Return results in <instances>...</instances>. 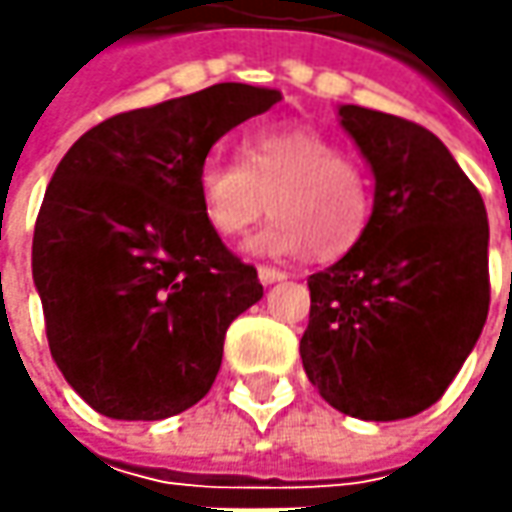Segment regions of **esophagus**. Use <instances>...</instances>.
<instances>
[{
	"label": "esophagus",
	"instance_id": "obj_1",
	"mask_svg": "<svg viewBox=\"0 0 512 512\" xmlns=\"http://www.w3.org/2000/svg\"><path fill=\"white\" fill-rule=\"evenodd\" d=\"M282 279H287V273H282V270L267 265L259 267V282H262V285H273V282H282Z\"/></svg>",
	"mask_w": 512,
	"mask_h": 512
}]
</instances>
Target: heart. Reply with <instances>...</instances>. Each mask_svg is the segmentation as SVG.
Instances as JSON below:
<instances>
[{"label":"heart","instance_id":"1","mask_svg":"<svg viewBox=\"0 0 512 512\" xmlns=\"http://www.w3.org/2000/svg\"><path fill=\"white\" fill-rule=\"evenodd\" d=\"M205 222L222 239H239L267 213L253 250L265 256L339 259L359 245L373 213L364 168L319 130L279 125L247 133L242 162L207 156L196 176ZM271 202L267 203L266 199Z\"/></svg>","mask_w":512,"mask_h":512}]
</instances>
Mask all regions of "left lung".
<instances>
[{
  "instance_id": "1",
  "label": "left lung",
  "mask_w": 512,
  "mask_h": 512,
  "mask_svg": "<svg viewBox=\"0 0 512 512\" xmlns=\"http://www.w3.org/2000/svg\"><path fill=\"white\" fill-rule=\"evenodd\" d=\"M339 116L376 196L359 245L307 279L299 353L330 407L393 422L439 402L482 336L490 227L482 193L430 130L359 105Z\"/></svg>"
}]
</instances>
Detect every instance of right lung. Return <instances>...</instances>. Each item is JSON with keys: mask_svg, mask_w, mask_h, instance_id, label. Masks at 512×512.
<instances>
[{"mask_svg": "<svg viewBox=\"0 0 512 512\" xmlns=\"http://www.w3.org/2000/svg\"><path fill=\"white\" fill-rule=\"evenodd\" d=\"M282 99L222 82L116 113L65 153L33 227L50 356L110 419L156 422L205 399L256 267L205 222L196 176L227 130Z\"/></svg>", "mask_w": 512, "mask_h": 512, "instance_id": "obj_1", "label": "right lung"}]
</instances>
